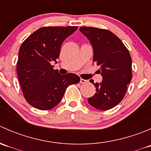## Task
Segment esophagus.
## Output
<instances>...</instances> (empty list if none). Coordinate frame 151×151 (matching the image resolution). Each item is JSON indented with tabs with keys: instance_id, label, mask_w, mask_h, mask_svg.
I'll use <instances>...</instances> for the list:
<instances>
[{
	"instance_id": "34e87169",
	"label": "esophagus",
	"mask_w": 151,
	"mask_h": 151,
	"mask_svg": "<svg viewBox=\"0 0 151 151\" xmlns=\"http://www.w3.org/2000/svg\"><path fill=\"white\" fill-rule=\"evenodd\" d=\"M80 83H87V82H88V80H84V79H80Z\"/></svg>"
}]
</instances>
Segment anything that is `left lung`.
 <instances>
[{"label": "left lung", "instance_id": "left-lung-1", "mask_svg": "<svg viewBox=\"0 0 151 151\" xmlns=\"http://www.w3.org/2000/svg\"><path fill=\"white\" fill-rule=\"evenodd\" d=\"M80 31L90 41L93 61L100 68L102 82L94 83L96 93L88 99L93 107L106 110L122 101L132 78V58L121 39L112 32L93 27H80Z\"/></svg>", "mask_w": 151, "mask_h": 151}]
</instances>
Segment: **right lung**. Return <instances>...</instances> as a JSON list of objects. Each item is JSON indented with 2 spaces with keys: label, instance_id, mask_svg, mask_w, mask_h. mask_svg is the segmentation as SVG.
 <instances>
[{
  "label": "right lung",
  "instance_id": "1",
  "mask_svg": "<svg viewBox=\"0 0 151 151\" xmlns=\"http://www.w3.org/2000/svg\"><path fill=\"white\" fill-rule=\"evenodd\" d=\"M77 26L45 27L38 29L22 44L17 71L24 97L41 110L52 109L60 103L67 87L80 82L77 74L60 75L51 62L60 55L62 43Z\"/></svg>",
  "mask_w": 151,
  "mask_h": 151
}]
</instances>
